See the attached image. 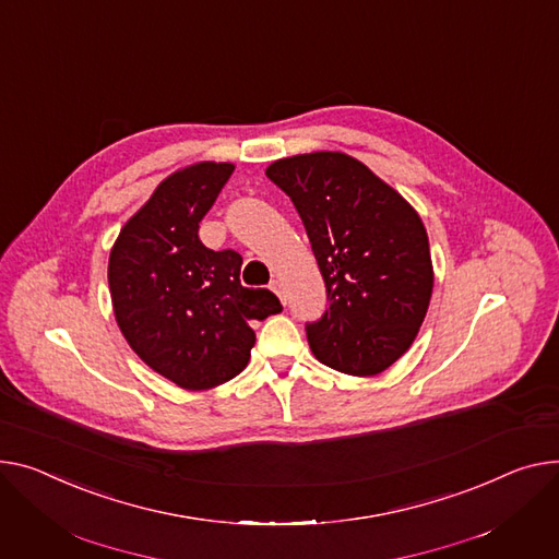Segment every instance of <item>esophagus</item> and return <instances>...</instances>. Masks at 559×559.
<instances>
[{
	"label": "esophagus",
	"instance_id": "esophagus-1",
	"mask_svg": "<svg viewBox=\"0 0 559 559\" xmlns=\"http://www.w3.org/2000/svg\"><path fill=\"white\" fill-rule=\"evenodd\" d=\"M272 289L276 292V296L278 299L285 304L287 301V296H285V285H283V281H272Z\"/></svg>",
	"mask_w": 559,
	"mask_h": 559
}]
</instances>
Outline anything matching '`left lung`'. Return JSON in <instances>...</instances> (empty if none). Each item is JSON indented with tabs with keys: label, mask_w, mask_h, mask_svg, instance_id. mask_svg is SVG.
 I'll return each mask as SVG.
<instances>
[{
	"label": "left lung",
	"mask_w": 559,
	"mask_h": 559,
	"mask_svg": "<svg viewBox=\"0 0 559 559\" xmlns=\"http://www.w3.org/2000/svg\"><path fill=\"white\" fill-rule=\"evenodd\" d=\"M265 175L294 202L328 289L308 325L314 357L355 378L397 361L425 321L433 265L418 211L346 153L276 159Z\"/></svg>",
	"instance_id": "8db88e82"
}]
</instances>
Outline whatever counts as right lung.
<instances>
[{"label":"right lung","instance_id":"add662e5","mask_svg":"<svg viewBox=\"0 0 559 559\" xmlns=\"http://www.w3.org/2000/svg\"><path fill=\"white\" fill-rule=\"evenodd\" d=\"M234 168L198 162L175 170L109 251V296L126 342L155 373L189 391L242 373L255 344L249 323L283 310L270 289L240 283L238 251H213L198 236Z\"/></svg>","mask_w":559,"mask_h":559}]
</instances>
